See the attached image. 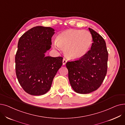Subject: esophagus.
Masks as SVG:
<instances>
[{
	"instance_id": "1",
	"label": "esophagus",
	"mask_w": 125,
	"mask_h": 125,
	"mask_svg": "<svg viewBox=\"0 0 125 125\" xmlns=\"http://www.w3.org/2000/svg\"><path fill=\"white\" fill-rule=\"evenodd\" d=\"M66 62H67V60H66V59L64 58V59H63V65H65V64H66Z\"/></svg>"
}]
</instances>
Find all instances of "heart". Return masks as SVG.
<instances>
[{"label": "heart", "instance_id": "1", "mask_svg": "<svg viewBox=\"0 0 125 125\" xmlns=\"http://www.w3.org/2000/svg\"><path fill=\"white\" fill-rule=\"evenodd\" d=\"M92 42V35L89 31L69 29L58 35L54 47L64 50L65 55L68 58L77 59L87 53Z\"/></svg>", "mask_w": 125, "mask_h": 125}]
</instances>
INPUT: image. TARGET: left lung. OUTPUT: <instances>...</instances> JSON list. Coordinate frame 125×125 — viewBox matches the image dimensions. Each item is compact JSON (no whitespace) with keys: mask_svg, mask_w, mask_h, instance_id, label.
Here are the masks:
<instances>
[{"mask_svg":"<svg viewBox=\"0 0 125 125\" xmlns=\"http://www.w3.org/2000/svg\"><path fill=\"white\" fill-rule=\"evenodd\" d=\"M93 37L91 50L83 57L66 63L68 78L75 92L88 94L97 90L107 73L108 53L103 38L89 28Z\"/></svg>","mask_w":125,"mask_h":125,"instance_id":"obj_1","label":"left lung"}]
</instances>
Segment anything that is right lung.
I'll return each instance as SVG.
<instances>
[{"mask_svg":"<svg viewBox=\"0 0 125 125\" xmlns=\"http://www.w3.org/2000/svg\"><path fill=\"white\" fill-rule=\"evenodd\" d=\"M55 33L51 27L36 26L20 38L15 56L16 73L23 90L31 95L45 94L62 65V57H45Z\"/></svg>","mask_w":125,"mask_h":125,"instance_id":"obj_1","label":"right lung"}]
</instances>
